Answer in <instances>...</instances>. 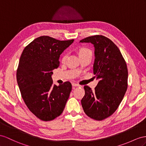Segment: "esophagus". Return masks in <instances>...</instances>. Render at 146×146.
<instances>
[{"label":"esophagus","instance_id":"1","mask_svg":"<svg viewBox=\"0 0 146 146\" xmlns=\"http://www.w3.org/2000/svg\"><path fill=\"white\" fill-rule=\"evenodd\" d=\"M72 86L73 87H78V86H80L79 84H76V83H72Z\"/></svg>","mask_w":146,"mask_h":146}]
</instances>
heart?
Returning a JSON list of instances; mask_svg holds the SVG:
<instances>
[{
    "label": "heart",
    "instance_id": "heart-1",
    "mask_svg": "<svg viewBox=\"0 0 146 146\" xmlns=\"http://www.w3.org/2000/svg\"><path fill=\"white\" fill-rule=\"evenodd\" d=\"M86 53H92V52L90 50L88 49V48H86V47H82V48H80V50H79V55H82V54H86ZM66 57H67V54H65L64 55H63L62 58V62H65Z\"/></svg>",
    "mask_w": 146,
    "mask_h": 146
}]
</instances>
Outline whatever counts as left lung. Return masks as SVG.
I'll list each match as a JSON object with an SVG mask.
<instances>
[{"mask_svg":"<svg viewBox=\"0 0 146 146\" xmlns=\"http://www.w3.org/2000/svg\"><path fill=\"white\" fill-rule=\"evenodd\" d=\"M80 42L94 45L93 72L99 80L94 91L84 86L81 105L88 117L102 120L114 113L124 98L128 88L127 65L118 47L105 36H89Z\"/></svg>","mask_w":146,"mask_h":146,"instance_id":"left-lung-1","label":"left lung"}]
</instances>
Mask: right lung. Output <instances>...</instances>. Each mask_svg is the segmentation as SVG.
Instances as JSON below:
<instances>
[{"mask_svg":"<svg viewBox=\"0 0 146 146\" xmlns=\"http://www.w3.org/2000/svg\"><path fill=\"white\" fill-rule=\"evenodd\" d=\"M74 39L59 40L47 36L33 40L22 52L17 71L21 97L29 110L42 121L60 115L72 86L69 81L53 84V70L59 66L60 55Z\"/></svg>","mask_w":146,"mask_h":146,"instance_id":"1","label":"right lung"}]
</instances>
